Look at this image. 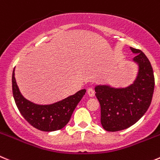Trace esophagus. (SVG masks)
<instances>
[{"mask_svg":"<svg viewBox=\"0 0 160 160\" xmlns=\"http://www.w3.org/2000/svg\"><path fill=\"white\" fill-rule=\"evenodd\" d=\"M87 93L90 97H93L94 96H95V91H94V89H92V88H89V89H87Z\"/></svg>","mask_w":160,"mask_h":160,"instance_id":"obj_1","label":"esophagus"}]
</instances>
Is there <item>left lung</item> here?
I'll return each mask as SVG.
<instances>
[{"instance_id": "left-lung-1", "label": "left lung", "mask_w": 160, "mask_h": 160, "mask_svg": "<svg viewBox=\"0 0 160 160\" xmlns=\"http://www.w3.org/2000/svg\"><path fill=\"white\" fill-rule=\"evenodd\" d=\"M139 65L138 75L133 84L123 89L108 86L95 88L100 104V122L107 131L115 132L129 128L147 112L151 104L155 87L152 67L141 50L130 47Z\"/></svg>"}]
</instances>
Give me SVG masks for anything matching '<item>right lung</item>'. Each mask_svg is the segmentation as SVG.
<instances>
[{
    "instance_id": "right-lung-1",
    "label": "right lung",
    "mask_w": 160,
    "mask_h": 160,
    "mask_svg": "<svg viewBox=\"0 0 160 160\" xmlns=\"http://www.w3.org/2000/svg\"><path fill=\"white\" fill-rule=\"evenodd\" d=\"M12 92L19 112L32 127L45 132L61 130L68 124L74 108L86 93L82 89L68 98L49 105H38L26 100L20 93L12 73Z\"/></svg>"
}]
</instances>
